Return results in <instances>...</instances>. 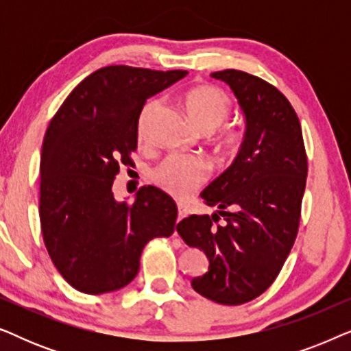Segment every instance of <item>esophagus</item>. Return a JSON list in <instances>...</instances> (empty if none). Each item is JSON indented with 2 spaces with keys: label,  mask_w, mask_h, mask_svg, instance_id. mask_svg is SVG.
<instances>
[{
  "label": "esophagus",
  "mask_w": 351,
  "mask_h": 351,
  "mask_svg": "<svg viewBox=\"0 0 351 351\" xmlns=\"http://www.w3.org/2000/svg\"><path fill=\"white\" fill-rule=\"evenodd\" d=\"M186 215V209H185V206L184 204H177V222H179V220H182Z\"/></svg>",
  "instance_id": "esophagus-1"
}]
</instances>
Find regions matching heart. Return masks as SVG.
Returning a JSON list of instances; mask_svg holds the SVG:
<instances>
[{"label": "heart", "mask_w": 351, "mask_h": 351, "mask_svg": "<svg viewBox=\"0 0 351 351\" xmlns=\"http://www.w3.org/2000/svg\"><path fill=\"white\" fill-rule=\"evenodd\" d=\"M182 105L189 113L191 121L201 131L210 132L217 129L232 113L233 104L228 94L214 84H198L186 89L182 95ZM160 110L156 100L143 105L137 119V137L145 141L153 117ZM244 131L238 124H227L217 136V148L225 155H233L241 148ZM208 166L199 158L191 156H167L152 171V180L158 189L166 191L174 198L184 199L208 180Z\"/></svg>", "instance_id": "heart-1"}]
</instances>
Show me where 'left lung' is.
I'll list each match as a JSON object with an SVG mask.
<instances>
[{"label": "left lung", "mask_w": 351, "mask_h": 351, "mask_svg": "<svg viewBox=\"0 0 351 351\" xmlns=\"http://www.w3.org/2000/svg\"><path fill=\"white\" fill-rule=\"evenodd\" d=\"M233 89L244 110L246 137L237 160L203 193L219 215H190L177 232L209 258L191 286L220 305L263 294L280 275L297 238L308 161L300 121L286 95L241 70L210 75Z\"/></svg>", "instance_id": "1"}]
</instances>
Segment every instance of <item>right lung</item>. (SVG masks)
I'll return each instance as SVG.
<instances>
[{"instance_id":"right-lung-1","label":"right lung","mask_w":351,"mask_h":351,"mask_svg":"<svg viewBox=\"0 0 351 351\" xmlns=\"http://www.w3.org/2000/svg\"><path fill=\"white\" fill-rule=\"evenodd\" d=\"M189 73L108 65L71 90L47 126L41 152L40 222L52 263L76 291L99 295L128 286L153 238L174 233L177 206L143 185L132 204L112 185L137 150L147 99Z\"/></svg>"}]
</instances>
